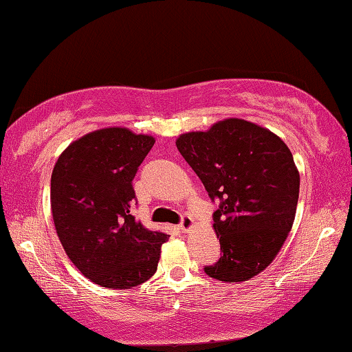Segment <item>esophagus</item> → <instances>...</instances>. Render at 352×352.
<instances>
[{
  "label": "esophagus",
  "instance_id": "34e87169",
  "mask_svg": "<svg viewBox=\"0 0 352 352\" xmlns=\"http://www.w3.org/2000/svg\"><path fill=\"white\" fill-rule=\"evenodd\" d=\"M192 228H194V219L191 217H183L180 223V229L183 232H190Z\"/></svg>",
  "mask_w": 352,
  "mask_h": 352
}]
</instances>
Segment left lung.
Returning <instances> with one entry per match:
<instances>
[{
  "label": "left lung",
  "instance_id": "8db88e82",
  "mask_svg": "<svg viewBox=\"0 0 352 352\" xmlns=\"http://www.w3.org/2000/svg\"><path fill=\"white\" fill-rule=\"evenodd\" d=\"M175 144L208 196L221 201L213 229L223 256L206 274L229 285L259 275L296 218L300 175L291 150L270 129L242 118L180 134Z\"/></svg>",
  "mask_w": 352,
  "mask_h": 352
}]
</instances>
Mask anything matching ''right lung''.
<instances>
[{
  "instance_id": "add662e5",
  "label": "right lung",
  "mask_w": 352,
  "mask_h": 352,
  "mask_svg": "<svg viewBox=\"0 0 352 352\" xmlns=\"http://www.w3.org/2000/svg\"><path fill=\"white\" fill-rule=\"evenodd\" d=\"M153 144V135L109 126L71 142L52 170V217L63 248L82 275L109 289L150 280L169 239L131 214L133 178Z\"/></svg>"
}]
</instances>
